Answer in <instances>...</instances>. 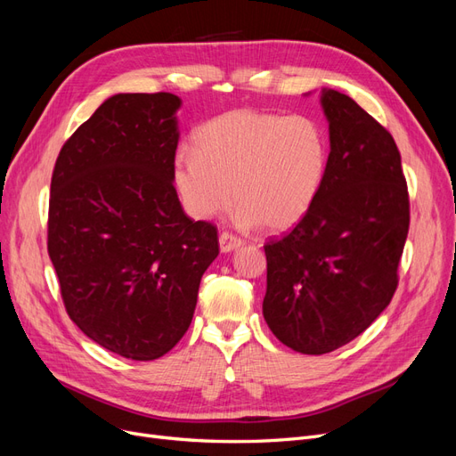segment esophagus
Masks as SVG:
<instances>
[{
	"label": "esophagus",
	"mask_w": 456,
	"mask_h": 456,
	"mask_svg": "<svg viewBox=\"0 0 456 456\" xmlns=\"http://www.w3.org/2000/svg\"><path fill=\"white\" fill-rule=\"evenodd\" d=\"M218 243H220V251H223V253H232V251L240 249V247L243 245V241H241L240 238L232 236V233H228V232H223V233H220Z\"/></svg>",
	"instance_id": "1"
}]
</instances>
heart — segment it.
Returning a JSON list of instances; mask_svg holds the SVG:
<instances>
[{"label": "heart", "mask_w": 456, "mask_h": 456, "mask_svg": "<svg viewBox=\"0 0 456 456\" xmlns=\"http://www.w3.org/2000/svg\"><path fill=\"white\" fill-rule=\"evenodd\" d=\"M329 141L306 116L232 110L194 133V154L181 151L173 183L190 216L207 220L230 205L243 228L281 232L305 218L327 175Z\"/></svg>", "instance_id": "b5f03b06"}]
</instances>
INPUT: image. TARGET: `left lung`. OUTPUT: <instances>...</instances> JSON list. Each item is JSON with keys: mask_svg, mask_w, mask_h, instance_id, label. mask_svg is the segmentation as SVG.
Returning a JSON list of instances; mask_svg holds the SVG:
<instances>
[{"mask_svg": "<svg viewBox=\"0 0 456 456\" xmlns=\"http://www.w3.org/2000/svg\"><path fill=\"white\" fill-rule=\"evenodd\" d=\"M327 175L312 211L265 245L262 314L295 352H333L377 320L397 287L409 232L402 156L380 123L348 94L322 89Z\"/></svg>", "mask_w": 456, "mask_h": 456, "instance_id": "left-lung-1", "label": "left lung"}]
</instances>
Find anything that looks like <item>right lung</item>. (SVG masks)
I'll return each instance as SVG.
<instances>
[{
    "label": "right lung",
    "mask_w": 456,
    "mask_h": 456,
    "mask_svg": "<svg viewBox=\"0 0 456 456\" xmlns=\"http://www.w3.org/2000/svg\"><path fill=\"white\" fill-rule=\"evenodd\" d=\"M171 93H118L54 163L47 249L70 320L134 362L167 354L194 317L216 228L186 216L173 186Z\"/></svg>",
    "instance_id": "add662e5"
}]
</instances>
